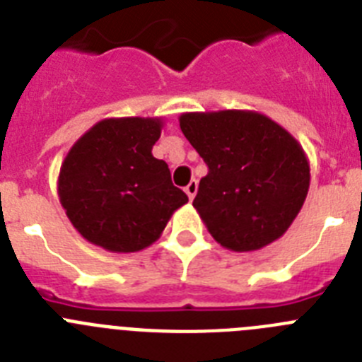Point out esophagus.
I'll list each match as a JSON object with an SVG mask.
<instances>
[{"mask_svg":"<svg viewBox=\"0 0 362 362\" xmlns=\"http://www.w3.org/2000/svg\"><path fill=\"white\" fill-rule=\"evenodd\" d=\"M185 192H187V196H188V199H190V201L196 197V194H197V181H196V179H192L190 183L185 187Z\"/></svg>","mask_w":362,"mask_h":362,"instance_id":"esophagus-1","label":"esophagus"}]
</instances>
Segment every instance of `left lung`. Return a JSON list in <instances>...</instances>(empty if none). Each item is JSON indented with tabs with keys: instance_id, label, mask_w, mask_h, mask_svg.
<instances>
[{
	"instance_id": "left-lung-1",
	"label": "left lung",
	"mask_w": 362,
	"mask_h": 362,
	"mask_svg": "<svg viewBox=\"0 0 362 362\" xmlns=\"http://www.w3.org/2000/svg\"><path fill=\"white\" fill-rule=\"evenodd\" d=\"M179 127L209 165L194 209L223 248L277 241L305 204L310 161L296 137L255 110L185 112Z\"/></svg>"
}]
</instances>
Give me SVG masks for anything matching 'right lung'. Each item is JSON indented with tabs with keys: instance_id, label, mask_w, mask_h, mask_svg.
<instances>
[{
	"instance_id": "right-lung-1",
	"label": "right lung",
	"mask_w": 362,
	"mask_h": 362,
	"mask_svg": "<svg viewBox=\"0 0 362 362\" xmlns=\"http://www.w3.org/2000/svg\"><path fill=\"white\" fill-rule=\"evenodd\" d=\"M163 117H107L70 146L57 196L81 238L114 254L148 248L188 197L152 156Z\"/></svg>"
}]
</instances>
